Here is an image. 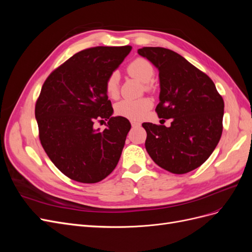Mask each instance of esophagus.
Here are the masks:
<instances>
[{
	"instance_id": "34e87169",
	"label": "esophagus",
	"mask_w": 252,
	"mask_h": 252,
	"mask_svg": "<svg viewBox=\"0 0 252 252\" xmlns=\"http://www.w3.org/2000/svg\"><path fill=\"white\" fill-rule=\"evenodd\" d=\"M131 125H132V127H136V126H140L141 124L139 123V122H136V121H131Z\"/></svg>"
}]
</instances>
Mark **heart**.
<instances>
[{
  "label": "heart",
  "mask_w": 252,
  "mask_h": 252,
  "mask_svg": "<svg viewBox=\"0 0 252 252\" xmlns=\"http://www.w3.org/2000/svg\"><path fill=\"white\" fill-rule=\"evenodd\" d=\"M128 73L132 78L138 79L142 83L146 84V89H149V85L147 83H150L154 79L155 69L154 66L147 60L139 58L128 65L127 67ZM119 83H120V75L117 71L112 72L107 81H106V93L111 97H116L119 94ZM150 101L147 98H142V100H123L116 104V113L118 116L128 118V119H140L144 112L150 107Z\"/></svg>",
  "instance_id": "1"
}]
</instances>
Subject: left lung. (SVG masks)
I'll return each instance as SVG.
<instances>
[{
	"mask_svg": "<svg viewBox=\"0 0 252 252\" xmlns=\"http://www.w3.org/2000/svg\"><path fill=\"white\" fill-rule=\"evenodd\" d=\"M138 53L158 70L159 118L170 127L143 123L145 147L163 169L183 174L200 167L216 149L223 131L224 101L215 83L179 53L143 47Z\"/></svg>",
	"mask_w": 252,
	"mask_h": 252,
	"instance_id": "1",
	"label": "left lung"
}]
</instances>
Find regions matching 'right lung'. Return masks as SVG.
Returning a JSON list of instances; mask_svg holds the SVG:
<instances>
[{
	"label": "right lung",
	"mask_w": 252,
	"mask_h": 252,
	"mask_svg": "<svg viewBox=\"0 0 252 252\" xmlns=\"http://www.w3.org/2000/svg\"><path fill=\"white\" fill-rule=\"evenodd\" d=\"M131 46L88 48L75 53L50 73L35 104L42 146L66 177L93 184L118 165L130 122L112 117L106 81L131 50ZM96 119L108 128L95 129Z\"/></svg>",
	"instance_id": "add662e5"
}]
</instances>
